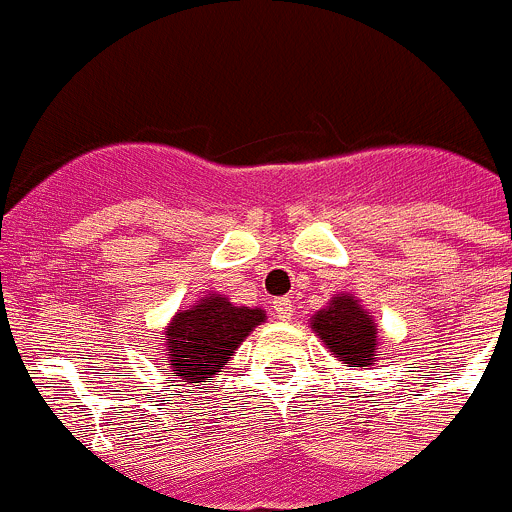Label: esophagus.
<instances>
[{"label":"esophagus","mask_w":512,"mask_h":512,"mask_svg":"<svg viewBox=\"0 0 512 512\" xmlns=\"http://www.w3.org/2000/svg\"><path fill=\"white\" fill-rule=\"evenodd\" d=\"M273 313H276L278 321H288L293 316V301L291 298H276L273 301Z\"/></svg>","instance_id":"34e87169"}]
</instances>
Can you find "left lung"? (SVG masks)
I'll return each instance as SVG.
<instances>
[{"mask_svg": "<svg viewBox=\"0 0 512 512\" xmlns=\"http://www.w3.org/2000/svg\"><path fill=\"white\" fill-rule=\"evenodd\" d=\"M313 328L331 353L348 366H371L376 356V323L353 301V296H336L331 306L313 318Z\"/></svg>", "mask_w": 512, "mask_h": 512, "instance_id": "1", "label": "left lung"}]
</instances>
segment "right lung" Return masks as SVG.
<instances>
[{
  "instance_id": "1",
  "label": "right lung",
  "mask_w": 512,
  "mask_h": 512,
  "mask_svg": "<svg viewBox=\"0 0 512 512\" xmlns=\"http://www.w3.org/2000/svg\"><path fill=\"white\" fill-rule=\"evenodd\" d=\"M266 318L261 308L234 306L226 298H201L199 306L176 313L166 328L161 363L171 366L186 383H201L216 376L229 356Z\"/></svg>"
}]
</instances>
